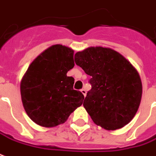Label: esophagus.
Segmentation results:
<instances>
[{
    "instance_id": "1",
    "label": "esophagus",
    "mask_w": 156,
    "mask_h": 156,
    "mask_svg": "<svg viewBox=\"0 0 156 156\" xmlns=\"http://www.w3.org/2000/svg\"><path fill=\"white\" fill-rule=\"evenodd\" d=\"M81 92L84 95V97H86V95H87V91H86V89H84L83 88L82 90H81Z\"/></svg>"
}]
</instances>
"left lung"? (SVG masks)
<instances>
[{
  "label": "left lung",
  "instance_id": "obj_1",
  "mask_svg": "<svg viewBox=\"0 0 156 156\" xmlns=\"http://www.w3.org/2000/svg\"><path fill=\"white\" fill-rule=\"evenodd\" d=\"M74 60L91 76V89L83 106L94 123L106 130L128 124L138 110L142 94L136 69L119 52L101 46L77 52Z\"/></svg>",
  "mask_w": 156,
  "mask_h": 156
}]
</instances>
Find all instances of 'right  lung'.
Here are the masks:
<instances>
[{"label":"right lung","mask_w":156,"mask_h":156,"mask_svg":"<svg viewBox=\"0 0 156 156\" xmlns=\"http://www.w3.org/2000/svg\"><path fill=\"white\" fill-rule=\"evenodd\" d=\"M73 66V50L54 45L28 67L20 92L24 110L34 123L46 128L59 125L82 105L84 96L73 89L74 78L67 76Z\"/></svg>","instance_id":"obj_1"}]
</instances>
